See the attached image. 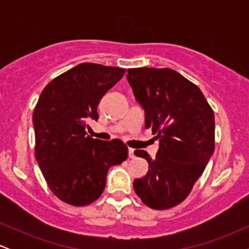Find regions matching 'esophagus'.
Wrapping results in <instances>:
<instances>
[{
    "label": "esophagus",
    "instance_id": "34e87169",
    "mask_svg": "<svg viewBox=\"0 0 249 249\" xmlns=\"http://www.w3.org/2000/svg\"><path fill=\"white\" fill-rule=\"evenodd\" d=\"M134 157H136V156H134V150H133V148H128V158H134Z\"/></svg>",
    "mask_w": 249,
    "mask_h": 249
}]
</instances>
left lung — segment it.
Instances as JSON below:
<instances>
[{"mask_svg": "<svg viewBox=\"0 0 249 249\" xmlns=\"http://www.w3.org/2000/svg\"><path fill=\"white\" fill-rule=\"evenodd\" d=\"M126 78L145 111V127L159 139L156 159L144 150L148 172L133 182L142 201L167 210L184 201L214 152V112L201 90L176 70L128 69Z\"/></svg>", "mask_w": 249, "mask_h": 249, "instance_id": "8db88e82", "label": "left lung"}]
</instances>
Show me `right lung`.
<instances>
[{
    "instance_id": "right-lung-1",
    "label": "right lung",
    "mask_w": 249,
    "mask_h": 249,
    "mask_svg": "<svg viewBox=\"0 0 249 249\" xmlns=\"http://www.w3.org/2000/svg\"><path fill=\"white\" fill-rule=\"evenodd\" d=\"M125 69L82 63L43 89L33 115L35 157L48 186L58 199L85 206L101 196L108 168L127 158L122 141L87 136V122L98 119L102 97Z\"/></svg>"
}]
</instances>
